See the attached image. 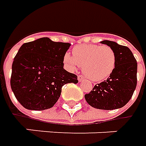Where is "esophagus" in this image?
<instances>
[{
    "mask_svg": "<svg viewBox=\"0 0 146 146\" xmlns=\"http://www.w3.org/2000/svg\"><path fill=\"white\" fill-rule=\"evenodd\" d=\"M77 79H78V81H81L84 80V77L82 76V75H78V77H77Z\"/></svg>",
    "mask_w": 146,
    "mask_h": 146,
    "instance_id": "34e87169",
    "label": "esophagus"
}]
</instances>
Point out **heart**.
<instances>
[{"label": "heart", "mask_w": 146, "mask_h": 146, "mask_svg": "<svg viewBox=\"0 0 146 146\" xmlns=\"http://www.w3.org/2000/svg\"><path fill=\"white\" fill-rule=\"evenodd\" d=\"M64 62L71 71L81 65L87 78L93 81H101L113 72L116 55L113 49L108 45L80 44L73 48V55L65 53Z\"/></svg>", "instance_id": "1"}]
</instances>
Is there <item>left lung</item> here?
I'll use <instances>...</instances> for the list:
<instances>
[{
  "instance_id": "obj_1",
  "label": "left lung",
  "mask_w": 146,
  "mask_h": 146,
  "mask_svg": "<svg viewBox=\"0 0 146 146\" xmlns=\"http://www.w3.org/2000/svg\"><path fill=\"white\" fill-rule=\"evenodd\" d=\"M113 49L116 65L106 81L94 86L90 94L85 95L86 102L94 108L112 110L121 108L131 99L137 86V63L129 48L114 41L103 40Z\"/></svg>"
}]
</instances>
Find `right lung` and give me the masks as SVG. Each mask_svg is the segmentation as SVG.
Returning <instances> with one entry per match:
<instances>
[{
    "instance_id": "add662e5",
    "label": "right lung",
    "mask_w": 146,
    "mask_h": 146,
    "mask_svg": "<svg viewBox=\"0 0 146 146\" xmlns=\"http://www.w3.org/2000/svg\"><path fill=\"white\" fill-rule=\"evenodd\" d=\"M70 44L42 37L25 43L13 59L11 89L20 104L30 110L52 108L62 86L77 84V76L64 69V55Z\"/></svg>"
}]
</instances>
